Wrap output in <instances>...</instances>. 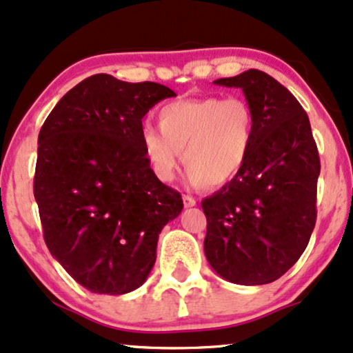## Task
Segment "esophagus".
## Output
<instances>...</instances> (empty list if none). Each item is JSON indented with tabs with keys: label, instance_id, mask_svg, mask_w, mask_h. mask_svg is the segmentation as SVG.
<instances>
[{
	"label": "esophagus",
	"instance_id": "34e87169",
	"mask_svg": "<svg viewBox=\"0 0 353 353\" xmlns=\"http://www.w3.org/2000/svg\"><path fill=\"white\" fill-rule=\"evenodd\" d=\"M182 202H184V208H194L196 205V199L190 196H182Z\"/></svg>",
	"mask_w": 353,
	"mask_h": 353
}]
</instances>
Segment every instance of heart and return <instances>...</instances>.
Returning a JSON list of instances; mask_svg holds the SVG:
<instances>
[{"instance_id": "heart-1", "label": "heart", "mask_w": 353, "mask_h": 353, "mask_svg": "<svg viewBox=\"0 0 353 353\" xmlns=\"http://www.w3.org/2000/svg\"><path fill=\"white\" fill-rule=\"evenodd\" d=\"M157 119L159 128H141L139 143L152 174L163 182L174 179L184 152L190 185L225 184L241 171L254 143V112L237 96L172 101L159 109Z\"/></svg>"}]
</instances>
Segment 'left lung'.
Wrapping results in <instances>:
<instances>
[{"mask_svg":"<svg viewBox=\"0 0 353 353\" xmlns=\"http://www.w3.org/2000/svg\"><path fill=\"white\" fill-rule=\"evenodd\" d=\"M214 84L242 89L255 132L241 171L202 201L204 252L225 281L270 283L299 261L315 228L317 144L301 103L267 72L249 70Z\"/></svg>","mask_w":353,"mask_h":353,"instance_id":"8db88e82","label":"left lung"}]
</instances>
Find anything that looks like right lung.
Returning <instances> with one entry per match:
<instances>
[{"label":"right lung","mask_w":353,"mask_h":353,"mask_svg":"<svg viewBox=\"0 0 353 353\" xmlns=\"http://www.w3.org/2000/svg\"><path fill=\"white\" fill-rule=\"evenodd\" d=\"M157 83L89 76L68 91L38 136L34 199L44 242L76 282L121 295L145 282L181 194L154 176L139 143L143 117L174 98Z\"/></svg>","instance_id":"add662e5"}]
</instances>
